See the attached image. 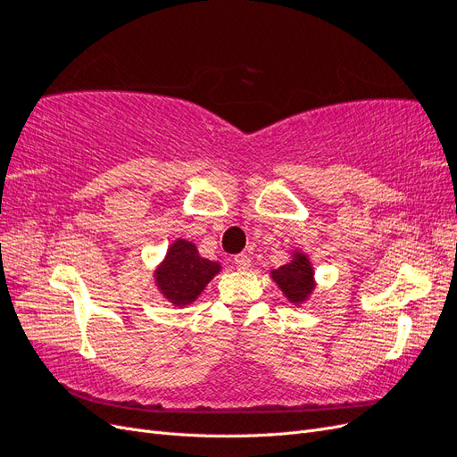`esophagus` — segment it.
Wrapping results in <instances>:
<instances>
[{
  "mask_svg": "<svg viewBox=\"0 0 457 457\" xmlns=\"http://www.w3.org/2000/svg\"><path fill=\"white\" fill-rule=\"evenodd\" d=\"M234 265H237V269H240V270H250V267H252V259L247 257V255H237L234 257Z\"/></svg>",
  "mask_w": 457,
  "mask_h": 457,
  "instance_id": "34e87169",
  "label": "esophagus"
}]
</instances>
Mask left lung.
<instances>
[{
	"mask_svg": "<svg viewBox=\"0 0 457 457\" xmlns=\"http://www.w3.org/2000/svg\"><path fill=\"white\" fill-rule=\"evenodd\" d=\"M270 280L294 307H303L316 289L314 265L303 250H292L286 265L270 270Z\"/></svg>",
	"mask_w": 457,
	"mask_h": 457,
	"instance_id": "obj_1",
	"label": "left lung"
}]
</instances>
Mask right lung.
Here are the masks:
<instances>
[{"label":"right lung","mask_w":457,"mask_h":457,"mask_svg":"<svg viewBox=\"0 0 457 457\" xmlns=\"http://www.w3.org/2000/svg\"><path fill=\"white\" fill-rule=\"evenodd\" d=\"M220 270L223 265L202 257L195 242L175 238L152 270V280L165 301L181 309L195 303Z\"/></svg>","instance_id":"1"}]
</instances>
